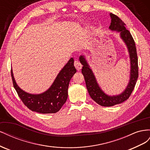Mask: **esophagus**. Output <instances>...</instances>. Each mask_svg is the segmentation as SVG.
Instances as JSON below:
<instances>
[{
    "label": "esophagus",
    "mask_w": 150,
    "mask_h": 150,
    "mask_svg": "<svg viewBox=\"0 0 150 150\" xmlns=\"http://www.w3.org/2000/svg\"><path fill=\"white\" fill-rule=\"evenodd\" d=\"M74 65L75 67L76 68V69L78 70V71H79L81 69V68H82V65H81L80 62L78 60H76V61H74Z\"/></svg>",
    "instance_id": "obj_1"
}]
</instances>
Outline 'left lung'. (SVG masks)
<instances>
[{"label": "left lung", "mask_w": 150, "mask_h": 150, "mask_svg": "<svg viewBox=\"0 0 150 150\" xmlns=\"http://www.w3.org/2000/svg\"><path fill=\"white\" fill-rule=\"evenodd\" d=\"M111 24L109 27L112 31L120 33V38L123 40L128 49L130 59L129 80L125 89L118 95L110 96L104 93L99 86L92 69L86 61L84 56L79 57V61L83 66L82 73L84 77L88 91L93 100L102 106H112L125 101L129 98L138 78V57L134 39L128 30L125 28V24L116 15L110 13Z\"/></svg>", "instance_id": "8db88e82"}]
</instances>
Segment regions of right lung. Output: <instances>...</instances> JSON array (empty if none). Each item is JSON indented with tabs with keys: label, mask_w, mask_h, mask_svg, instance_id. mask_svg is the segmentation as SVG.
<instances>
[{
	"label": "right lung",
	"mask_w": 150,
	"mask_h": 150,
	"mask_svg": "<svg viewBox=\"0 0 150 150\" xmlns=\"http://www.w3.org/2000/svg\"><path fill=\"white\" fill-rule=\"evenodd\" d=\"M76 72L74 59L71 57L59 72L51 87L38 94H30L21 89L16 82L12 70L11 76L13 87L25 105L33 111L48 114L57 112L66 103L69 81Z\"/></svg>",
	"instance_id": "obj_1"
}]
</instances>
